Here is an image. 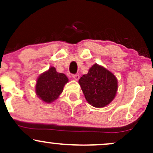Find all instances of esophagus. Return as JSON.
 <instances>
[{
	"label": "esophagus",
	"instance_id": "34e87169",
	"mask_svg": "<svg viewBox=\"0 0 153 153\" xmlns=\"http://www.w3.org/2000/svg\"><path fill=\"white\" fill-rule=\"evenodd\" d=\"M72 78H73L75 80H76V81H78V80L80 78V76L79 75H78V74H75V75H72Z\"/></svg>",
	"mask_w": 153,
	"mask_h": 153
}]
</instances>
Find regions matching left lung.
Here are the masks:
<instances>
[{
  "label": "left lung",
  "mask_w": 153,
  "mask_h": 153,
  "mask_svg": "<svg viewBox=\"0 0 153 153\" xmlns=\"http://www.w3.org/2000/svg\"><path fill=\"white\" fill-rule=\"evenodd\" d=\"M78 83L87 102L97 108L104 107L110 104L118 90L116 77L97 64L80 78Z\"/></svg>",
  "instance_id": "obj_1"
}]
</instances>
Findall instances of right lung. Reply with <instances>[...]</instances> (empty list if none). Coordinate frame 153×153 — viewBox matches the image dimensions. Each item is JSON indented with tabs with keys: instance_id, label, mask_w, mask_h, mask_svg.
Here are the masks:
<instances>
[{
	"instance_id": "1",
	"label": "right lung",
	"mask_w": 153,
	"mask_h": 153,
	"mask_svg": "<svg viewBox=\"0 0 153 153\" xmlns=\"http://www.w3.org/2000/svg\"><path fill=\"white\" fill-rule=\"evenodd\" d=\"M69 79L64 73H59L55 67H51L37 79L36 95L44 102H53L61 95Z\"/></svg>"
}]
</instances>
